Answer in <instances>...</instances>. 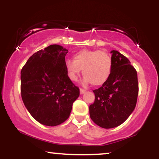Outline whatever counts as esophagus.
Returning <instances> with one entry per match:
<instances>
[{
	"label": "esophagus",
	"instance_id": "esophagus-1",
	"mask_svg": "<svg viewBox=\"0 0 159 159\" xmlns=\"http://www.w3.org/2000/svg\"><path fill=\"white\" fill-rule=\"evenodd\" d=\"M85 93V90H84V89H82V88H80V93L83 94V93Z\"/></svg>",
	"mask_w": 159,
	"mask_h": 159
}]
</instances>
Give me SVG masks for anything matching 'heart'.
<instances>
[{"instance_id": "b5f03b06", "label": "heart", "mask_w": 159, "mask_h": 159, "mask_svg": "<svg viewBox=\"0 0 159 159\" xmlns=\"http://www.w3.org/2000/svg\"><path fill=\"white\" fill-rule=\"evenodd\" d=\"M113 62L110 54L99 50L81 49L74 54L73 61H66V69L69 79L77 81L82 69L84 84L102 85L108 80L112 72Z\"/></svg>"}]
</instances>
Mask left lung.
I'll return each instance as SVG.
<instances>
[{"mask_svg":"<svg viewBox=\"0 0 159 159\" xmlns=\"http://www.w3.org/2000/svg\"><path fill=\"white\" fill-rule=\"evenodd\" d=\"M111 53V76L93 90L95 101L89 107L91 120L104 129L116 127L127 120L136 106L139 90L137 71L129 59L117 51Z\"/></svg>","mask_w":159,"mask_h":159,"instance_id":"1","label":"left lung"}]
</instances>
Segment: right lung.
<instances>
[{
    "label": "right lung",
    "instance_id": "right-lung-1",
    "mask_svg": "<svg viewBox=\"0 0 159 159\" xmlns=\"http://www.w3.org/2000/svg\"><path fill=\"white\" fill-rule=\"evenodd\" d=\"M68 50L51 45L27 60L21 71V95L33 117L55 126L69 118L79 88L69 79L65 57Z\"/></svg>",
    "mask_w": 159,
    "mask_h": 159
}]
</instances>
